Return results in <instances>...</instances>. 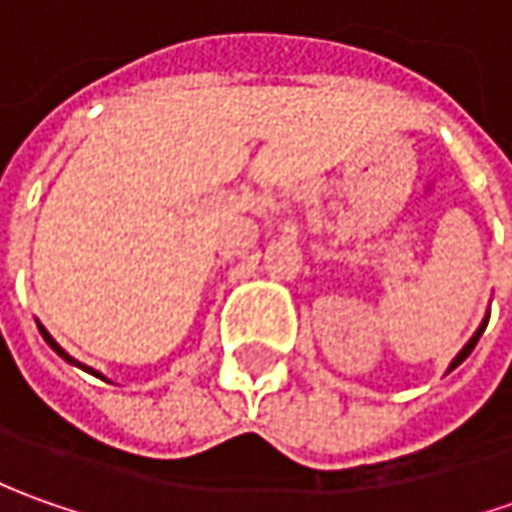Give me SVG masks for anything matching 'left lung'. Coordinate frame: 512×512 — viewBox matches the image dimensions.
I'll return each instance as SVG.
<instances>
[{"label": "left lung", "mask_w": 512, "mask_h": 512, "mask_svg": "<svg viewBox=\"0 0 512 512\" xmlns=\"http://www.w3.org/2000/svg\"><path fill=\"white\" fill-rule=\"evenodd\" d=\"M484 327H487V319H484L482 327H479V330H476V333H473V339H470V342L464 344V347H462V353H459V356H456V359H453V364H450V370H453V367H459V364H462L464 359H467V356H470V353H473V347H476V342H479V339H482Z\"/></svg>", "instance_id": "8db88e82"}]
</instances>
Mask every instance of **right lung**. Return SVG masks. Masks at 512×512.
Returning a JSON list of instances; mask_svg holds the SVG:
<instances>
[{
  "label": "right lung",
  "mask_w": 512,
  "mask_h": 512,
  "mask_svg": "<svg viewBox=\"0 0 512 512\" xmlns=\"http://www.w3.org/2000/svg\"><path fill=\"white\" fill-rule=\"evenodd\" d=\"M39 330H42V336H45V342L50 344V347H53V350H56V353H59V356H62V359H65V362H70V364H79L76 362V359H73V356H68V353H65V350H62V347H59V344L53 342V339H50V333L48 330H45V327H39ZM79 367H85V364H79ZM96 376H99V373H96Z\"/></svg>",
  "instance_id": "1"
}]
</instances>
